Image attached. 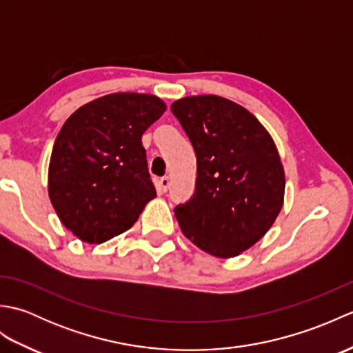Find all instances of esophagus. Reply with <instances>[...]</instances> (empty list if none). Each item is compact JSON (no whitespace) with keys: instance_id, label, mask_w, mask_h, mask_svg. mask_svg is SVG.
I'll use <instances>...</instances> for the list:
<instances>
[{"instance_id":"esophagus-1","label":"esophagus","mask_w":353,"mask_h":353,"mask_svg":"<svg viewBox=\"0 0 353 353\" xmlns=\"http://www.w3.org/2000/svg\"><path fill=\"white\" fill-rule=\"evenodd\" d=\"M157 185H159V190H161L162 192H167L168 188H170V179H168L167 176H165V177L161 179L159 183H157Z\"/></svg>"}]
</instances>
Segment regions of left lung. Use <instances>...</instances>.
I'll use <instances>...</instances> for the list:
<instances>
[{
  "label": "left lung",
  "mask_w": 353,
  "mask_h": 353,
  "mask_svg": "<svg viewBox=\"0 0 353 353\" xmlns=\"http://www.w3.org/2000/svg\"><path fill=\"white\" fill-rule=\"evenodd\" d=\"M171 112L197 157L196 192L174 208L183 235L216 258L250 249L283 205L285 172L256 117L219 95L185 97Z\"/></svg>",
  "instance_id": "8db88e82"
}]
</instances>
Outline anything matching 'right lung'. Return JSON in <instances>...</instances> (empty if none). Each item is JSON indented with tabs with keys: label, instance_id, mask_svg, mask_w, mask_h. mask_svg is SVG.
Segmentation results:
<instances>
[{
	"label": "right lung",
	"instance_id": "obj_1",
	"mask_svg": "<svg viewBox=\"0 0 353 353\" xmlns=\"http://www.w3.org/2000/svg\"><path fill=\"white\" fill-rule=\"evenodd\" d=\"M165 109L156 95L109 94L62 125L51 152L48 196L81 241L100 244L123 234L156 197L141 139Z\"/></svg>",
	"mask_w": 353,
	"mask_h": 353
}]
</instances>
